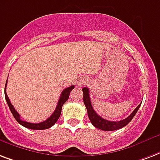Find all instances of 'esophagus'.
<instances>
[{"mask_svg": "<svg viewBox=\"0 0 160 160\" xmlns=\"http://www.w3.org/2000/svg\"><path fill=\"white\" fill-rule=\"evenodd\" d=\"M83 83H84V81H79V82H77V85L78 86H81L83 85Z\"/></svg>", "mask_w": 160, "mask_h": 160, "instance_id": "esophagus-1", "label": "esophagus"}]
</instances>
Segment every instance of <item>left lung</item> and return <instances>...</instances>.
I'll use <instances>...</instances> for the list:
<instances>
[{"label": "left lung", "mask_w": 160, "mask_h": 160, "mask_svg": "<svg viewBox=\"0 0 160 160\" xmlns=\"http://www.w3.org/2000/svg\"><path fill=\"white\" fill-rule=\"evenodd\" d=\"M83 91V101L85 103V106L87 109V113H88L89 119L91 121V122L92 123L94 127H96V128L102 129L103 131H114V130H118L122 128H123L126 125L130 122L132 119L133 118L135 114L137 113V112L139 109L141 103L132 112L128 117L127 118L123 119V120L118 121V122H113V121H108L107 119L102 118L101 116H99L97 113L95 112V110L92 107L91 105V99H90V91L87 87H84L82 89Z\"/></svg>", "instance_id": "8db88e82"}]
</instances>
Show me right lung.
Here are the masks:
<instances>
[{"mask_svg": "<svg viewBox=\"0 0 160 160\" xmlns=\"http://www.w3.org/2000/svg\"><path fill=\"white\" fill-rule=\"evenodd\" d=\"M7 80L6 82V85H5V97H6V101L7 102V105L10 108V111L12 113L13 117L15 118V119L18 121V123H20L22 126L25 127L29 129H33V130H43V129H48L51 128L52 126H53L54 124L56 123V122L58 121V119L60 117L61 114V110H62V107L63 105L65 103V102L68 101L69 97V94H70V91L75 88V85H71L68 88L64 89V91H62V93L60 95V97H59V100H58V104H57V107H56V109L54 110V112H53V114L48 118L47 120L43 121L42 122H39V123H31V122H25V121H22L21 119L20 115L19 113L17 112L14 108V107L12 106L11 102H10V99L8 98V96L7 95V92H6V87H7Z\"/></svg>", "mask_w": 160, "mask_h": 160, "instance_id": "add662e5", "label": "right lung"}]
</instances>
